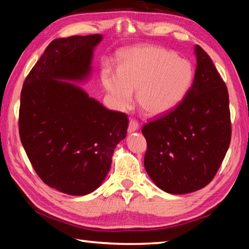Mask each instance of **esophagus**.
<instances>
[{
	"label": "esophagus",
	"instance_id": "34e87169",
	"mask_svg": "<svg viewBox=\"0 0 249 249\" xmlns=\"http://www.w3.org/2000/svg\"><path fill=\"white\" fill-rule=\"evenodd\" d=\"M138 129H139L138 122H137L136 120H130L129 125H128V133L131 134V133H134V131H137Z\"/></svg>",
	"mask_w": 249,
	"mask_h": 249
}]
</instances>
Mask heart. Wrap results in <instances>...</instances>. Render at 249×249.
Segmentation results:
<instances>
[{
	"mask_svg": "<svg viewBox=\"0 0 249 249\" xmlns=\"http://www.w3.org/2000/svg\"><path fill=\"white\" fill-rule=\"evenodd\" d=\"M194 67L188 60L158 46H140L125 50L119 70L105 64L102 83L116 110L137 103L150 116H160L176 109L192 89Z\"/></svg>",
	"mask_w": 249,
	"mask_h": 249,
	"instance_id": "obj_1",
	"label": "heart"
}]
</instances>
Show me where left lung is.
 Masks as SVG:
<instances>
[{"instance_id": "1", "label": "left lung", "mask_w": 249, "mask_h": 249, "mask_svg": "<svg viewBox=\"0 0 249 249\" xmlns=\"http://www.w3.org/2000/svg\"><path fill=\"white\" fill-rule=\"evenodd\" d=\"M195 54L197 66L187 96L142 128L145 170L157 187L173 195L196 192L212 181L231 140L228 89L198 45Z\"/></svg>"}]
</instances>
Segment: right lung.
<instances>
[{
  "label": "right lung",
  "instance_id": "1",
  "mask_svg": "<svg viewBox=\"0 0 249 249\" xmlns=\"http://www.w3.org/2000/svg\"><path fill=\"white\" fill-rule=\"evenodd\" d=\"M103 35L57 38L25 78L19 133L26 155L48 186L71 196L96 190L126 137L125 113L108 110L75 83L89 80Z\"/></svg>",
  "mask_w": 249,
  "mask_h": 249
}]
</instances>
